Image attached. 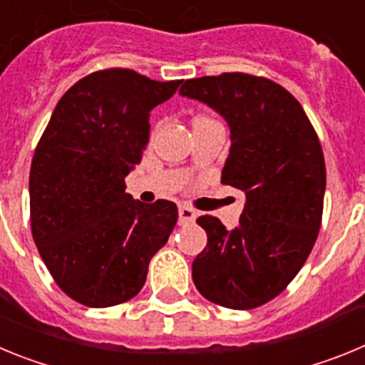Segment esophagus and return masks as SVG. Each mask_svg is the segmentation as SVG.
I'll return each mask as SVG.
<instances>
[{"label":"esophagus","mask_w":365,"mask_h":365,"mask_svg":"<svg viewBox=\"0 0 365 365\" xmlns=\"http://www.w3.org/2000/svg\"><path fill=\"white\" fill-rule=\"evenodd\" d=\"M195 217H197V214H195V210H193V208H190V206H186V205L179 206V222L180 225H188V222H193L195 221Z\"/></svg>","instance_id":"1"}]
</instances>
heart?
Segmentation results:
<instances>
[{"instance_id": "1", "label": "heart", "mask_w": 365, "mask_h": 365, "mask_svg": "<svg viewBox=\"0 0 365 365\" xmlns=\"http://www.w3.org/2000/svg\"><path fill=\"white\" fill-rule=\"evenodd\" d=\"M201 118H202V117H201ZM197 120H199V118H197Z\"/></svg>"}]
</instances>
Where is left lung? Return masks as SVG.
Returning <instances> with one entry per match:
<instances>
[{"label": "left lung", "mask_w": 365, "mask_h": 365, "mask_svg": "<svg viewBox=\"0 0 365 365\" xmlns=\"http://www.w3.org/2000/svg\"><path fill=\"white\" fill-rule=\"evenodd\" d=\"M179 93L228 122L221 182L247 197L232 230L214 215L197 219L208 243L193 259V283L221 307H259L285 291L318 237L325 193L318 135L298 100L263 76H202L186 80Z\"/></svg>", "instance_id": "1"}]
</instances>
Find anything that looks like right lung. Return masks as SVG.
Returning a JSON list of instances; mask_svg holds the SVG:
<instances>
[{"label":"right lung","instance_id":"right-lung-1","mask_svg":"<svg viewBox=\"0 0 365 365\" xmlns=\"http://www.w3.org/2000/svg\"><path fill=\"white\" fill-rule=\"evenodd\" d=\"M180 80L131 69L87 74L60 98L31 164V228L56 285L87 307L118 305L143 289L177 206L125 193V175L150 140V111Z\"/></svg>","mask_w":365,"mask_h":365}]
</instances>
